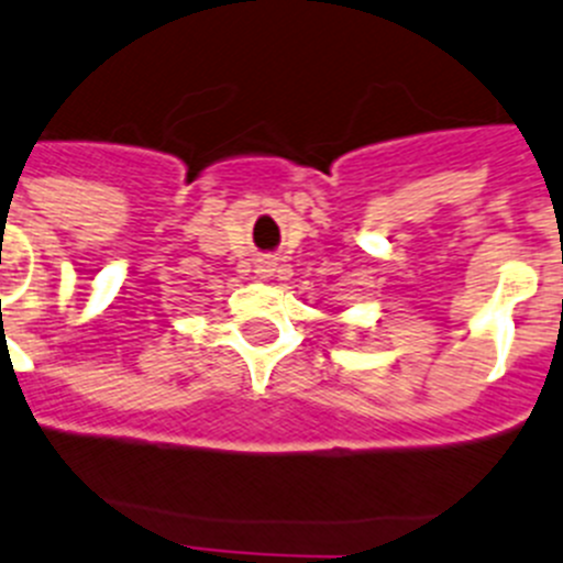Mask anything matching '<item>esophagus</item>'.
Returning <instances> with one entry per match:
<instances>
[{
	"label": "esophagus",
	"mask_w": 563,
	"mask_h": 563,
	"mask_svg": "<svg viewBox=\"0 0 563 563\" xmlns=\"http://www.w3.org/2000/svg\"><path fill=\"white\" fill-rule=\"evenodd\" d=\"M272 272H275V264H272V261H261V264H257V275L261 277H272Z\"/></svg>",
	"instance_id": "34e87169"
}]
</instances>
